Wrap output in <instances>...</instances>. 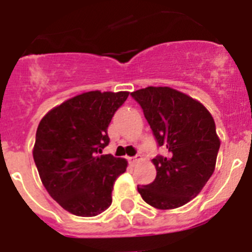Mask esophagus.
<instances>
[{
	"instance_id": "esophagus-1",
	"label": "esophagus",
	"mask_w": 252,
	"mask_h": 252,
	"mask_svg": "<svg viewBox=\"0 0 252 252\" xmlns=\"http://www.w3.org/2000/svg\"><path fill=\"white\" fill-rule=\"evenodd\" d=\"M142 158L140 157V155H136V157H133V158H128V161H130V164H136L137 161H140V160H141Z\"/></svg>"
}]
</instances>
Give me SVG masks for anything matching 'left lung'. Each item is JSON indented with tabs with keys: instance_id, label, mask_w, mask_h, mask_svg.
<instances>
[{
	"instance_id": "8db88e82",
	"label": "left lung",
	"mask_w": 252,
	"mask_h": 252,
	"mask_svg": "<svg viewBox=\"0 0 252 252\" xmlns=\"http://www.w3.org/2000/svg\"><path fill=\"white\" fill-rule=\"evenodd\" d=\"M131 95L142 107L159 146L168 150L166 157L153 159L155 180L137 190L154 208L184 206L215 171L221 145L215 120L201 102L170 87H146Z\"/></svg>"
}]
</instances>
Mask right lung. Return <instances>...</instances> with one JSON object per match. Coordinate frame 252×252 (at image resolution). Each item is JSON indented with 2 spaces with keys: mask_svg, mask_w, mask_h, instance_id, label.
Masks as SVG:
<instances>
[{
  "mask_svg": "<svg viewBox=\"0 0 252 252\" xmlns=\"http://www.w3.org/2000/svg\"><path fill=\"white\" fill-rule=\"evenodd\" d=\"M128 93H82L51 108L37 126L32 155L41 183L72 215L94 217L112 203L113 184L127 160L102 150L112 116Z\"/></svg>",
  "mask_w": 252,
  "mask_h": 252,
  "instance_id": "right-lung-1",
  "label": "right lung"
}]
</instances>
